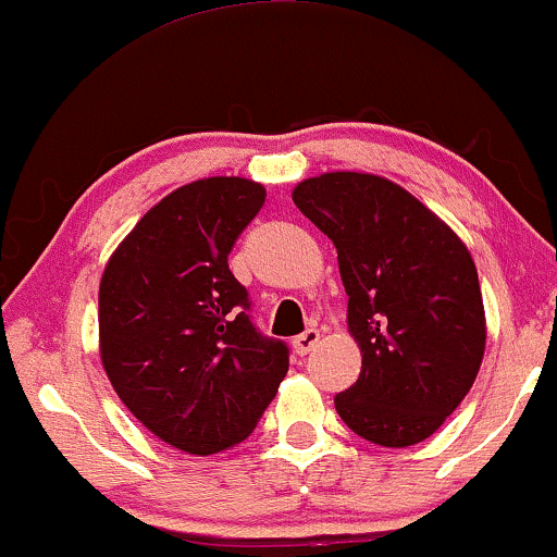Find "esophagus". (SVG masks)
Here are the masks:
<instances>
[{
	"label": "esophagus",
	"mask_w": 557,
	"mask_h": 557,
	"mask_svg": "<svg viewBox=\"0 0 557 557\" xmlns=\"http://www.w3.org/2000/svg\"><path fill=\"white\" fill-rule=\"evenodd\" d=\"M317 343H319V330H306L300 332L298 337H293V350H296L298 356H306Z\"/></svg>",
	"instance_id": "esophagus-1"
}]
</instances>
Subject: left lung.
Masks as SVG:
<instances>
[{
    "label": "left lung",
    "mask_w": 557,
    "mask_h": 557,
    "mask_svg": "<svg viewBox=\"0 0 557 557\" xmlns=\"http://www.w3.org/2000/svg\"><path fill=\"white\" fill-rule=\"evenodd\" d=\"M293 201L335 243L361 348L337 413L374 445L421 443L461 406L487 345L469 248L417 196L369 172L306 177Z\"/></svg>",
    "instance_id": "1"
}]
</instances>
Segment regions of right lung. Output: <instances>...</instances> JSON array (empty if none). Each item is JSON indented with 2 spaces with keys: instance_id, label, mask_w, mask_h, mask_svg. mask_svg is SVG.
<instances>
[{
  "instance_id": "1",
  "label": "right lung",
  "mask_w": 557,
  "mask_h": 557,
  "mask_svg": "<svg viewBox=\"0 0 557 557\" xmlns=\"http://www.w3.org/2000/svg\"><path fill=\"white\" fill-rule=\"evenodd\" d=\"M264 198L246 177L181 185L140 216L101 274V367L127 411L190 456L243 443L287 374V345L259 335L227 267Z\"/></svg>"
}]
</instances>
